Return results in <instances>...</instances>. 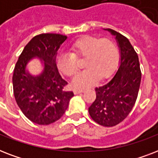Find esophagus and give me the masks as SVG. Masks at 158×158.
I'll return each mask as SVG.
<instances>
[{"label": "esophagus", "instance_id": "obj_1", "mask_svg": "<svg viewBox=\"0 0 158 158\" xmlns=\"http://www.w3.org/2000/svg\"><path fill=\"white\" fill-rule=\"evenodd\" d=\"M84 90L83 89H74V94H80V93H83Z\"/></svg>", "mask_w": 158, "mask_h": 158}]
</instances>
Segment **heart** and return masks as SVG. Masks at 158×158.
Wrapping results in <instances>:
<instances>
[{
    "label": "heart",
    "mask_w": 158,
    "mask_h": 158,
    "mask_svg": "<svg viewBox=\"0 0 158 158\" xmlns=\"http://www.w3.org/2000/svg\"><path fill=\"white\" fill-rule=\"evenodd\" d=\"M73 53L63 52L57 59V66L62 74L73 77L79 72L78 58L85 59L87 69L73 80L77 88L95 84L99 78H107L117 66L120 52L116 43L110 38L85 36L72 46Z\"/></svg>",
    "instance_id": "b5f03b06"
}]
</instances>
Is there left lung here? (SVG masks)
Here are the masks:
<instances>
[{"mask_svg":"<svg viewBox=\"0 0 158 158\" xmlns=\"http://www.w3.org/2000/svg\"><path fill=\"white\" fill-rule=\"evenodd\" d=\"M106 30L115 36L121 61L112 79L107 84L95 88L96 98L89 108V112L95 122L111 127L122 122L134 107L142 73L139 56L128 38L110 28Z\"/></svg>","mask_w":158,"mask_h":158,"instance_id":"8db88e82","label":"left lung"}]
</instances>
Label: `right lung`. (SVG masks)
<instances>
[{
  "mask_svg": "<svg viewBox=\"0 0 158 158\" xmlns=\"http://www.w3.org/2000/svg\"><path fill=\"white\" fill-rule=\"evenodd\" d=\"M66 36L42 33L25 46L14 69L13 91L15 101L23 115L38 125H50L64 115L74 96L65 90L68 83L62 79L56 64V55ZM33 56L44 61V70L37 77L25 70L26 64Z\"/></svg>",
  "mask_w": 158,
  "mask_h": 158,
  "instance_id": "right-lung-1",
  "label": "right lung"
}]
</instances>
